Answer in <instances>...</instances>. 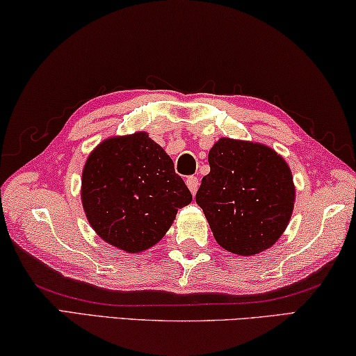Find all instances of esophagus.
<instances>
[{"label":"esophagus","instance_id":"1","mask_svg":"<svg viewBox=\"0 0 356 356\" xmlns=\"http://www.w3.org/2000/svg\"><path fill=\"white\" fill-rule=\"evenodd\" d=\"M186 184H188L189 191L192 192V195L195 194L197 189H199V178L197 177H189L188 179H186Z\"/></svg>","mask_w":356,"mask_h":356}]
</instances>
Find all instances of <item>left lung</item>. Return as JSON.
I'll return each mask as SVG.
<instances>
[{"label":"left lung","mask_w":356,"mask_h":356,"mask_svg":"<svg viewBox=\"0 0 356 356\" xmlns=\"http://www.w3.org/2000/svg\"><path fill=\"white\" fill-rule=\"evenodd\" d=\"M195 202L220 248L236 255L270 249L287 229L295 205L292 170L264 143L219 138Z\"/></svg>","instance_id":"obj_1"}]
</instances>
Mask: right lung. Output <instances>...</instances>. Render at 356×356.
I'll use <instances>...</instances> for the list:
<instances>
[{
    "mask_svg": "<svg viewBox=\"0 0 356 356\" xmlns=\"http://www.w3.org/2000/svg\"><path fill=\"white\" fill-rule=\"evenodd\" d=\"M80 199L101 240L137 254L164 238L192 195L170 156L140 131L108 137L91 151L81 170Z\"/></svg>",
    "mask_w": 356,
    "mask_h": 356,
    "instance_id": "right-lung-1",
    "label": "right lung"
}]
</instances>
